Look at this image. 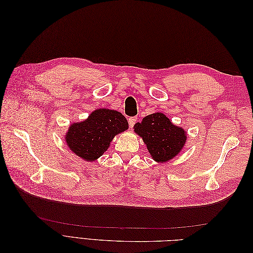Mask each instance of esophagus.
Instances as JSON below:
<instances>
[{"label": "esophagus", "mask_w": 253, "mask_h": 253, "mask_svg": "<svg viewBox=\"0 0 253 253\" xmlns=\"http://www.w3.org/2000/svg\"><path fill=\"white\" fill-rule=\"evenodd\" d=\"M136 121H137V118H136V117H129V118H128V126L132 128V127L135 126Z\"/></svg>", "instance_id": "obj_1"}]
</instances>
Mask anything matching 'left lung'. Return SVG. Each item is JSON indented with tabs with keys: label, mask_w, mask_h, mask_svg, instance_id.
Returning a JSON list of instances; mask_svg holds the SVG:
<instances>
[{
	"label": "left lung",
	"mask_w": 253,
	"mask_h": 253,
	"mask_svg": "<svg viewBox=\"0 0 253 253\" xmlns=\"http://www.w3.org/2000/svg\"><path fill=\"white\" fill-rule=\"evenodd\" d=\"M134 128L142 137L152 158L158 163H166L177 155L187 138L186 132L174 126L163 113L148 115Z\"/></svg>",
	"instance_id": "left-lung-1"
}]
</instances>
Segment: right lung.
Masks as SVG:
<instances>
[{"label":"right lung","instance_id":"obj_1","mask_svg":"<svg viewBox=\"0 0 253 253\" xmlns=\"http://www.w3.org/2000/svg\"><path fill=\"white\" fill-rule=\"evenodd\" d=\"M127 127V121L121 113L96 110L86 120L71 126L65 139L75 154L87 162H94L108 150L114 137Z\"/></svg>","mask_w":253,"mask_h":253}]
</instances>
